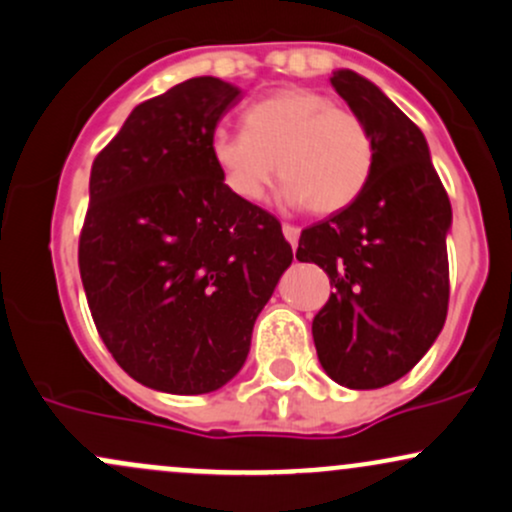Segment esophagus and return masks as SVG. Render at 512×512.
<instances>
[{"mask_svg": "<svg viewBox=\"0 0 512 512\" xmlns=\"http://www.w3.org/2000/svg\"><path fill=\"white\" fill-rule=\"evenodd\" d=\"M282 234H285L287 242L292 244V249H297V242H299V227H297V225H290V222H287V225H282Z\"/></svg>", "mask_w": 512, "mask_h": 512, "instance_id": "34e87169", "label": "esophagus"}]
</instances>
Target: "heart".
I'll return each mask as SVG.
<instances>
[{
	"label": "heart",
	"instance_id": "1",
	"mask_svg": "<svg viewBox=\"0 0 512 512\" xmlns=\"http://www.w3.org/2000/svg\"><path fill=\"white\" fill-rule=\"evenodd\" d=\"M210 158L239 201H261L280 172L287 203L330 215L364 194L376 146L350 107L309 88H282L246 107L242 131H215Z\"/></svg>",
	"mask_w": 512,
	"mask_h": 512
}]
</instances>
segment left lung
I'll use <instances>...</instances> for the list:
<instances>
[{"instance_id": "left-lung-1", "label": "left lung", "mask_w": 512, "mask_h": 512, "mask_svg": "<svg viewBox=\"0 0 512 512\" xmlns=\"http://www.w3.org/2000/svg\"><path fill=\"white\" fill-rule=\"evenodd\" d=\"M330 83L369 126L376 165L350 208L306 227L297 258L333 287L311 323L318 362L340 386L371 390L405 376L446 323L453 210L419 126L350 69Z\"/></svg>"}]
</instances>
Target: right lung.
Here are the masks:
<instances>
[{
    "label": "right lung",
    "instance_id": "add662e5",
    "mask_svg": "<svg viewBox=\"0 0 512 512\" xmlns=\"http://www.w3.org/2000/svg\"><path fill=\"white\" fill-rule=\"evenodd\" d=\"M242 90L213 76L134 107L90 170L78 268L95 328L143 386L201 395L242 369L292 263L275 215L239 201L210 138Z\"/></svg>",
    "mask_w": 512,
    "mask_h": 512
}]
</instances>
